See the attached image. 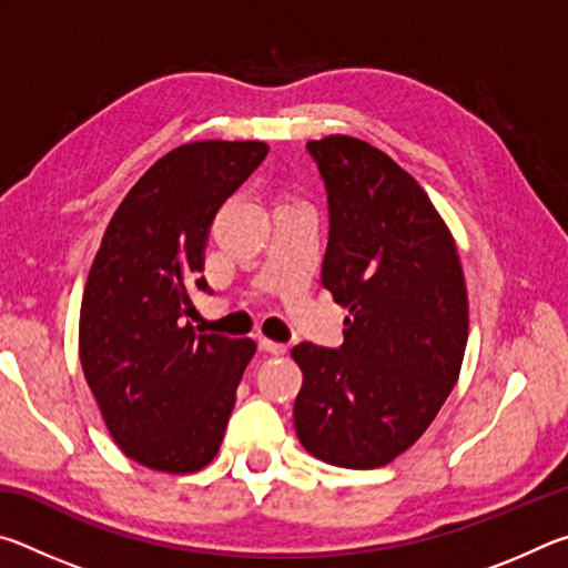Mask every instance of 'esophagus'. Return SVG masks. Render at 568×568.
Segmentation results:
<instances>
[{"instance_id":"34e87169","label":"esophagus","mask_w":568,"mask_h":568,"mask_svg":"<svg viewBox=\"0 0 568 568\" xmlns=\"http://www.w3.org/2000/svg\"><path fill=\"white\" fill-rule=\"evenodd\" d=\"M261 351L271 353V355H285V353H287V345L275 343V341H267V338H261Z\"/></svg>"}]
</instances>
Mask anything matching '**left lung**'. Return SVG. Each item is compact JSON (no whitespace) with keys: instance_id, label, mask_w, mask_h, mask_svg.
Segmentation results:
<instances>
[{"instance_id":"left-lung-1","label":"left lung","mask_w":568,"mask_h":568,"mask_svg":"<svg viewBox=\"0 0 568 568\" xmlns=\"http://www.w3.org/2000/svg\"><path fill=\"white\" fill-rule=\"evenodd\" d=\"M328 190L321 281L348 307L338 351L301 343L295 434L341 468L388 466L454 390L468 341L456 240L416 178L351 134L307 142Z\"/></svg>"}]
</instances>
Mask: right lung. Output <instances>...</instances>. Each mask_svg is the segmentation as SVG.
I'll return each instance as SVG.
<instances>
[{"label": "right lung", "instance_id": "1", "mask_svg": "<svg viewBox=\"0 0 568 568\" xmlns=\"http://www.w3.org/2000/svg\"><path fill=\"white\" fill-rule=\"evenodd\" d=\"M267 155L261 140L170 150L130 187L94 255L80 307L84 381L122 454L162 474L215 458L253 338L195 333L192 285L220 205Z\"/></svg>", "mask_w": 568, "mask_h": 568}]
</instances>
